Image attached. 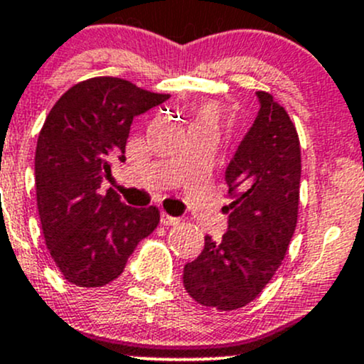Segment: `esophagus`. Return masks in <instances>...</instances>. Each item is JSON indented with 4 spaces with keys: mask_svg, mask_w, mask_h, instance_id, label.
Instances as JSON below:
<instances>
[{
    "mask_svg": "<svg viewBox=\"0 0 364 364\" xmlns=\"http://www.w3.org/2000/svg\"><path fill=\"white\" fill-rule=\"evenodd\" d=\"M161 223L164 226H174V225H178L179 219L173 218V215H169L167 213H161Z\"/></svg>",
    "mask_w": 364,
    "mask_h": 364,
    "instance_id": "1",
    "label": "esophagus"
}]
</instances>
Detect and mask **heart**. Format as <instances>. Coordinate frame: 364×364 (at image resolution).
Returning a JSON list of instances; mask_svg holds the SVG:
<instances>
[{
    "label": "heart",
    "instance_id": "obj_1",
    "mask_svg": "<svg viewBox=\"0 0 364 364\" xmlns=\"http://www.w3.org/2000/svg\"><path fill=\"white\" fill-rule=\"evenodd\" d=\"M191 129L193 131H209L215 134L219 129V112L215 107H205L195 115L191 121Z\"/></svg>",
    "mask_w": 364,
    "mask_h": 364
}]
</instances>
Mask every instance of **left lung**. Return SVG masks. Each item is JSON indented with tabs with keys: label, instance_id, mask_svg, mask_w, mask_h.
Instances as JSON below:
<instances>
[{
	"label": "left lung",
	"instance_id": "8db88e82",
	"mask_svg": "<svg viewBox=\"0 0 364 364\" xmlns=\"http://www.w3.org/2000/svg\"><path fill=\"white\" fill-rule=\"evenodd\" d=\"M257 117L226 167L233 202L221 242L207 235L183 283L198 304L221 311L254 301L285 257L297 226L301 145L287 110L257 91Z\"/></svg>",
	"mask_w": 364,
	"mask_h": 364
}]
</instances>
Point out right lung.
Masks as SVG:
<instances>
[{"mask_svg": "<svg viewBox=\"0 0 364 364\" xmlns=\"http://www.w3.org/2000/svg\"><path fill=\"white\" fill-rule=\"evenodd\" d=\"M167 98L119 77H93L65 91L48 114L36 146V198L48 250L72 285L114 282L161 221L157 207L126 205L102 183L112 164L126 161L133 119Z\"/></svg>", "mask_w": 364, "mask_h": 364, "instance_id": "obj_1", "label": "right lung"}]
</instances>
